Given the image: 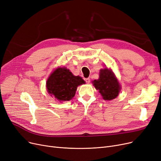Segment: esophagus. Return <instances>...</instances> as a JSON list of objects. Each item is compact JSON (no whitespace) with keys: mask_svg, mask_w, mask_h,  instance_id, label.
I'll list each match as a JSON object with an SVG mask.
<instances>
[{"mask_svg":"<svg viewBox=\"0 0 161 161\" xmlns=\"http://www.w3.org/2000/svg\"><path fill=\"white\" fill-rule=\"evenodd\" d=\"M85 81H86V83H88H88H90V79H89V78H87V79H85Z\"/></svg>","mask_w":161,"mask_h":161,"instance_id":"obj_1","label":"esophagus"}]
</instances>
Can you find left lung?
<instances>
[{
    "instance_id": "left-lung-1",
    "label": "left lung",
    "mask_w": 161,
    "mask_h": 161,
    "mask_svg": "<svg viewBox=\"0 0 161 161\" xmlns=\"http://www.w3.org/2000/svg\"><path fill=\"white\" fill-rule=\"evenodd\" d=\"M93 85L105 100L116 98L120 90V85L115 75L108 68L99 71V79L94 80Z\"/></svg>"
}]
</instances>
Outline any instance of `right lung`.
<instances>
[{"label": "right lung", "instance_id": "right-lung-1", "mask_svg": "<svg viewBox=\"0 0 161 161\" xmlns=\"http://www.w3.org/2000/svg\"><path fill=\"white\" fill-rule=\"evenodd\" d=\"M85 82L79 76H74L65 67H58L47 82L48 94L59 102L69 101L75 96L76 88Z\"/></svg>", "mask_w": 161, "mask_h": 161}]
</instances>
